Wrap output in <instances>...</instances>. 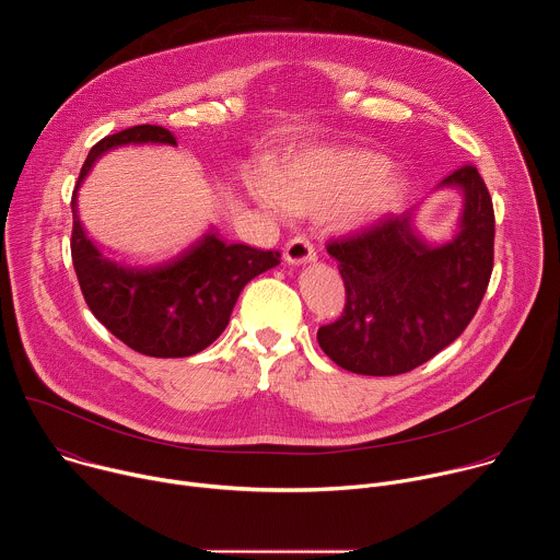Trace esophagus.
I'll use <instances>...</instances> for the list:
<instances>
[{
	"label": "esophagus",
	"mask_w": 560,
	"mask_h": 560,
	"mask_svg": "<svg viewBox=\"0 0 560 560\" xmlns=\"http://www.w3.org/2000/svg\"><path fill=\"white\" fill-rule=\"evenodd\" d=\"M283 259L290 266H303V264H312L316 259V253L305 236H294L283 248Z\"/></svg>",
	"instance_id": "34e87169"
}]
</instances>
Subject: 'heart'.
<instances>
[{
    "mask_svg": "<svg viewBox=\"0 0 560 560\" xmlns=\"http://www.w3.org/2000/svg\"><path fill=\"white\" fill-rule=\"evenodd\" d=\"M392 162L368 148H310L248 175V190L266 208L292 214H330L339 225L368 230L401 212L410 182L389 173Z\"/></svg>",
    "mask_w": 560,
    "mask_h": 560,
    "instance_id": "obj_1",
    "label": "heart"
}]
</instances>
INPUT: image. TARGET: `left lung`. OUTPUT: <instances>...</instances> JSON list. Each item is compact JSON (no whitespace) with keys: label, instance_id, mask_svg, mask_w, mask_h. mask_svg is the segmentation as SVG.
<instances>
[{"label":"left lung","instance_id":"8db88e82","mask_svg":"<svg viewBox=\"0 0 560 560\" xmlns=\"http://www.w3.org/2000/svg\"><path fill=\"white\" fill-rule=\"evenodd\" d=\"M463 199L456 232L430 244L417 208L328 246L346 283V310L316 341L343 370L368 376L410 372L471 322L494 266V208L474 166L447 175L436 190Z\"/></svg>","mask_w":560,"mask_h":560}]
</instances>
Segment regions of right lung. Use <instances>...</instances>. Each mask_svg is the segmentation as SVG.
Listing matches in <instances>:
<instances>
[{"mask_svg": "<svg viewBox=\"0 0 560 560\" xmlns=\"http://www.w3.org/2000/svg\"><path fill=\"white\" fill-rule=\"evenodd\" d=\"M128 143L177 145L162 126H132L104 137L89 152L72 192V266L82 294L119 341L156 359L192 357L228 326L232 307L248 281L279 266V253L225 244L212 232L186 253L150 266L106 257L86 236L77 214V190L97 159Z\"/></svg>", "mask_w": 560, "mask_h": 560, "instance_id": "add662e5", "label": "right lung"}]
</instances>
